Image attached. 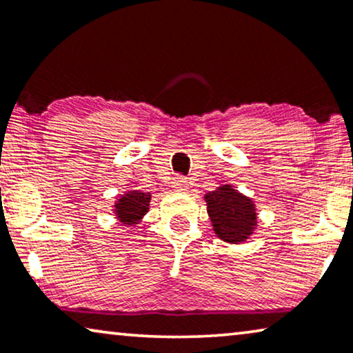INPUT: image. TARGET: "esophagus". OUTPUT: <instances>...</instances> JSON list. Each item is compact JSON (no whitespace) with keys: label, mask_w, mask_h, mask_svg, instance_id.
I'll list each match as a JSON object with an SVG mask.
<instances>
[{"label":"esophagus","mask_w":353,"mask_h":353,"mask_svg":"<svg viewBox=\"0 0 353 353\" xmlns=\"http://www.w3.org/2000/svg\"><path fill=\"white\" fill-rule=\"evenodd\" d=\"M172 187H174L176 192H187L188 190V182L183 177H176L174 182H172Z\"/></svg>","instance_id":"34e87169"}]
</instances>
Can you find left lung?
I'll use <instances>...</instances> for the list:
<instances>
[{"label":"left lung","instance_id":"8db88e82","mask_svg":"<svg viewBox=\"0 0 353 353\" xmlns=\"http://www.w3.org/2000/svg\"><path fill=\"white\" fill-rule=\"evenodd\" d=\"M214 233L227 243H243L257 225L256 206L232 185H221L205 195Z\"/></svg>","mask_w":353,"mask_h":353}]
</instances>
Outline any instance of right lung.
Masks as SVG:
<instances>
[{"instance_id": "obj_1", "label": "right lung", "mask_w": 353, "mask_h": 353, "mask_svg": "<svg viewBox=\"0 0 353 353\" xmlns=\"http://www.w3.org/2000/svg\"><path fill=\"white\" fill-rule=\"evenodd\" d=\"M152 195L148 192L129 190L121 195L120 200L115 203L117 219L126 225L139 224L143 216L147 214L148 205H150Z\"/></svg>"}]
</instances>
